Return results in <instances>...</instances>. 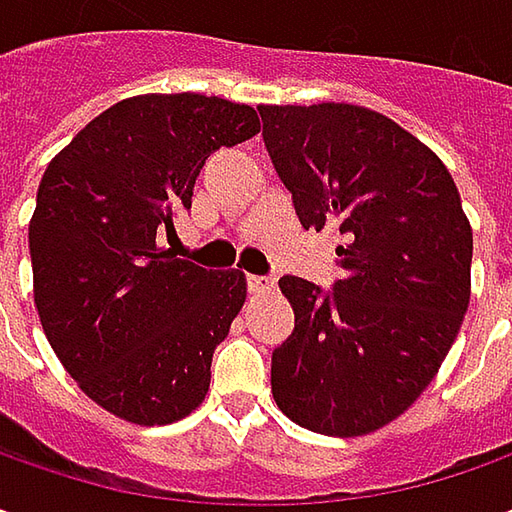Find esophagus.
I'll use <instances>...</instances> for the list:
<instances>
[{"label": "esophagus", "mask_w": 512, "mask_h": 512, "mask_svg": "<svg viewBox=\"0 0 512 512\" xmlns=\"http://www.w3.org/2000/svg\"><path fill=\"white\" fill-rule=\"evenodd\" d=\"M276 287L273 279H267V276H247V290L250 293H270Z\"/></svg>", "instance_id": "1"}]
</instances>
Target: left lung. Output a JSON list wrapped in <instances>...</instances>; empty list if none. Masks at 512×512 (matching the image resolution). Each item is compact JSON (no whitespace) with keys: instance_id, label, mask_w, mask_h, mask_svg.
I'll return each instance as SVG.
<instances>
[{"instance_id":"8db88e82","label":"left lung","mask_w":512,"mask_h":512,"mask_svg":"<svg viewBox=\"0 0 512 512\" xmlns=\"http://www.w3.org/2000/svg\"><path fill=\"white\" fill-rule=\"evenodd\" d=\"M259 113L302 227L344 236L333 290L279 279L296 327L273 350V399L313 433L364 436L422 396L456 342L473 230L442 159L393 119L339 102Z\"/></svg>"}]
</instances>
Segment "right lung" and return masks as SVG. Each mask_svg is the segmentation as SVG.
<instances>
[{"label":"right lung","instance_id":"right-lung-1","mask_svg":"<svg viewBox=\"0 0 512 512\" xmlns=\"http://www.w3.org/2000/svg\"><path fill=\"white\" fill-rule=\"evenodd\" d=\"M259 128L250 105L219 96H133L79 130L39 182L28 245L42 330L70 379L125 422H179L205 399L245 273L176 259L156 236L190 210L207 156Z\"/></svg>","mask_w":512,"mask_h":512}]
</instances>
